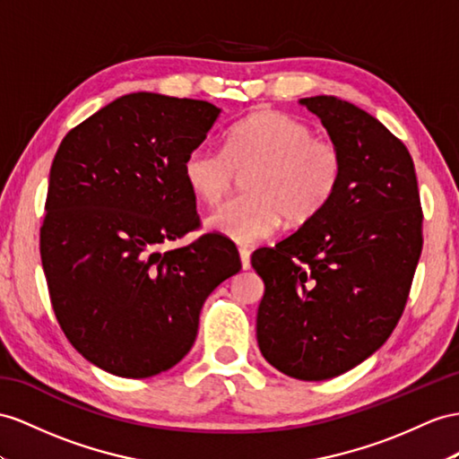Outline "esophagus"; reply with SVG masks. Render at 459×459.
<instances>
[{
    "label": "esophagus",
    "instance_id": "34e87169",
    "mask_svg": "<svg viewBox=\"0 0 459 459\" xmlns=\"http://www.w3.org/2000/svg\"><path fill=\"white\" fill-rule=\"evenodd\" d=\"M238 254H240L242 267H244V269H250V250H248V248H244V246H240V248H238Z\"/></svg>",
    "mask_w": 459,
    "mask_h": 459
}]
</instances>
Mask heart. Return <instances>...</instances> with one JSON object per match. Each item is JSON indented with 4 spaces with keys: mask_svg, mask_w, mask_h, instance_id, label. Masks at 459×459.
I'll use <instances>...</instances> for the list:
<instances>
[{
    "mask_svg": "<svg viewBox=\"0 0 459 459\" xmlns=\"http://www.w3.org/2000/svg\"><path fill=\"white\" fill-rule=\"evenodd\" d=\"M244 195L207 217V227L237 242L272 237L281 221L307 225L332 204L345 174V155L330 137L285 112H255L225 134V147L195 145L182 159V178L205 205L219 204L237 172Z\"/></svg>",
    "mask_w": 459,
    "mask_h": 459,
    "instance_id": "heart-1",
    "label": "heart"
}]
</instances>
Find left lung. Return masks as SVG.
Masks as SVG:
<instances>
[{
    "instance_id": "obj_1",
    "label": "left lung",
    "mask_w": 459,
    "mask_h": 459,
    "mask_svg": "<svg viewBox=\"0 0 459 459\" xmlns=\"http://www.w3.org/2000/svg\"><path fill=\"white\" fill-rule=\"evenodd\" d=\"M345 155L342 186L318 217L252 265L265 292L257 345L277 370L327 380L380 349L405 310L422 250L413 159L402 139L355 104L310 97Z\"/></svg>"
}]
</instances>
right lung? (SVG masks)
Here are the masks:
<instances>
[{"label": "right lung", "instance_id": "1", "mask_svg": "<svg viewBox=\"0 0 459 459\" xmlns=\"http://www.w3.org/2000/svg\"><path fill=\"white\" fill-rule=\"evenodd\" d=\"M219 108L132 92L75 126L57 149L40 227V260L62 332L81 355L124 378L172 368L192 349L199 310L240 272L237 246L202 227L182 159Z\"/></svg>", "mask_w": 459, "mask_h": 459}]
</instances>
